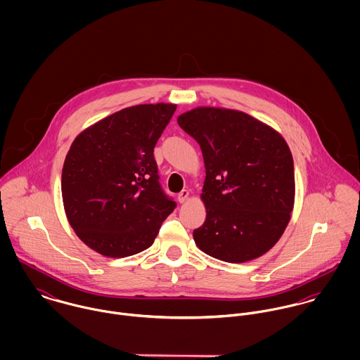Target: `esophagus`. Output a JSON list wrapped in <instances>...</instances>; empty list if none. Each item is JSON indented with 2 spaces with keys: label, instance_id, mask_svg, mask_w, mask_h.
<instances>
[{
  "label": "esophagus",
  "instance_id": "1",
  "mask_svg": "<svg viewBox=\"0 0 360 360\" xmlns=\"http://www.w3.org/2000/svg\"><path fill=\"white\" fill-rule=\"evenodd\" d=\"M188 197H190V191H188V190H183V191L177 195V200H179L180 204H184V202L188 200Z\"/></svg>",
  "mask_w": 360,
  "mask_h": 360
}]
</instances>
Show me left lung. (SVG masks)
I'll use <instances>...</instances> for the list:
<instances>
[{"instance_id":"8db88e82","label":"left lung","mask_w":360,"mask_h":360,"mask_svg":"<svg viewBox=\"0 0 360 360\" xmlns=\"http://www.w3.org/2000/svg\"><path fill=\"white\" fill-rule=\"evenodd\" d=\"M205 162L204 224L194 230L209 257L244 263L283 236L294 209L295 176L288 144L273 127L234 109L198 106L177 117Z\"/></svg>"}]
</instances>
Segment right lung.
Here are the masks:
<instances>
[{
  "mask_svg": "<svg viewBox=\"0 0 360 360\" xmlns=\"http://www.w3.org/2000/svg\"><path fill=\"white\" fill-rule=\"evenodd\" d=\"M176 103L124 108L83 130L62 169L69 224L108 257L136 255L153 245L176 202L159 184L154 148Z\"/></svg>",
  "mask_w": 360,
  "mask_h": 360,
  "instance_id": "1",
  "label": "right lung"
}]
</instances>
